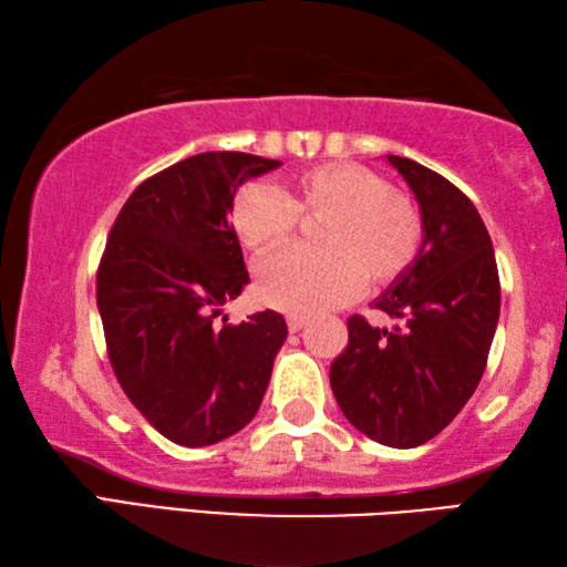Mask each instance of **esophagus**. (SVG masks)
<instances>
[{"label":"esophagus","mask_w":567,"mask_h":567,"mask_svg":"<svg viewBox=\"0 0 567 567\" xmlns=\"http://www.w3.org/2000/svg\"><path fill=\"white\" fill-rule=\"evenodd\" d=\"M305 324H307L305 315H287V328H290V332H300Z\"/></svg>","instance_id":"1"}]
</instances>
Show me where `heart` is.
Returning <instances> with one entry per match:
<instances>
[{"label":"heart","mask_w":567,"mask_h":567,"mask_svg":"<svg viewBox=\"0 0 567 567\" xmlns=\"http://www.w3.org/2000/svg\"><path fill=\"white\" fill-rule=\"evenodd\" d=\"M322 223L315 245L287 249L257 275L260 300L287 312H322L358 297L364 280L378 290L408 272L422 245V219L410 197L360 165H320L275 192L245 185L229 205V223L247 252L265 257L300 223Z\"/></svg>","instance_id":"b5f03b06"}]
</instances>
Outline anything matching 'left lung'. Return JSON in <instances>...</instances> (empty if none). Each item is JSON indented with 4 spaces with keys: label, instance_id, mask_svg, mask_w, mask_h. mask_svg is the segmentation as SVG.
<instances>
[{
    "label": "left lung",
    "instance_id": "8db88e82",
    "mask_svg": "<svg viewBox=\"0 0 567 567\" xmlns=\"http://www.w3.org/2000/svg\"><path fill=\"white\" fill-rule=\"evenodd\" d=\"M388 162L417 199L422 245L408 272L372 302L400 322L372 328L352 315L330 385L362 435L417 447L453 422L483 378L501 318V280L491 235L463 192L408 157Z\"/></svg>",
    "mask_w": 567,
    "mask_h": 567
}]
</instances>
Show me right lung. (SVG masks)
Here are the masks:
<instances>
[{
	"instance_id": "right-lung-1",
	"label": "right lung",
	"mask_w": 567,
	"mask_h": 567,
	"mask_svg": "<svg viewBox=\"0 0 567 567\" xmlns=\"http://www.w3.org/2000/svg\"><path fill=\"white\" fill-rule=\"evenodd\" d=\"M280 165L203 152L142 182L112 225L97 270L112 370L132 405L177 445H215L243 430L287 338L272 310L217 322L249 282L229 205L243 182Z\"/></svg>"
}]
</instances>
